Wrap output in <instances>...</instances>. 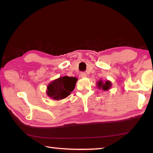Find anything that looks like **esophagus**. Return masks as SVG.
<instances>
[{"instance_id":"obj_1","label":"esophagus","mask_w":153,"mask_h":153,"mask_svg":"<svg viewBox=\"0 0 153 153\" xmlns=\"http://www.w3.org/2000/svg\"><path fill=\"white\" fill-rule=\"evenodd\" d=\"M80 76L82 77H85L87 76V74L85 72H82L80 74Z\"/></svg>"}]
</instances>
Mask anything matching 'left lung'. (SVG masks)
I'll return each mask as SVG.
<instances>
[{
  "instance_id": "obj_1",
  "label": "left lung",
  "mask_w": 153,
  "mask_h": 153,
  "mask_svg": "<svg viewBox=\"0 0 153 153\" xmlns=\"http://www.w3.org/2000/svg\"><path fill=\"white\" fill-rule=\"evenodd\" d=\"M97 88L99 89H102L103 91H107L111 88V82L107 80L105 82L103 83L102 80H100L97 82Z\"/></svg>"
}]
</instances>
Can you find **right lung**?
<instances>
[{
    "instance_id": "1",
    "label": "right lung",
    "mask_w": 153,
    "mask_h": 153,
    "mask_svg": "<svg viewBox=\"0 0 153 153\" xmlns=\"http://www.w3.org/2000/svg\"><path fill=\"white\" fill-rule=\"evenodd\" d=\"M77 81L76 77L68 76L60 77L53 80L47 86L48 96L55 100L67 97L74 89Z\"/></svg>"
}]
</instances>
